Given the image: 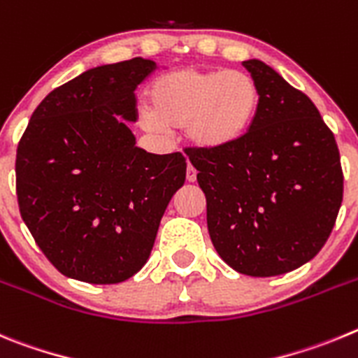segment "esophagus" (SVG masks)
Returning <instances> with one entry per match:
<instances>
[{"label": "esophagus", "instance_id": "1", "mask_svg": "<svg viewBox=\"0 0 358 358\" xmlns=\"http://www.w3.org/2000/svg\"><path fill=\"white\" fill-rule=\"evenodd\" d=\"M187 182H196V169L192 164H187Z\"/></svg>", "mask_w": 358, "mask_h": 358}]
</instances>
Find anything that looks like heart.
I'll return each instance as SVG.
<instances>
[{"label":"heart","instance_id":"1","mask_svg":"<svg viewBox=\"0 0 358 358\" xmlns=\"http://www.w3.org/2000/svg\"><path fill=\"white\" fill-rule=\"evenodd\" d=\"M143 124L182 128L189 144L221 151L246 137L260 108V89L243 71L185 69L160 76L148 89Z\"/></svg>","mask_w":358,"mask_h":358}]
</instances>
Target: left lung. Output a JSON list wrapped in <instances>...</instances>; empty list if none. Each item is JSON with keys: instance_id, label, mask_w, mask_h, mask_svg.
I'll list each match as a JSON object with an SVG mask.
<instances>
[{"instance_id": "8db88e82", "label": "left lung", "mask_w": 358, "mask_h": 358, "mask_svg": "<svg viewBox=\"0 0 358 358\" xmlns=\"http://www.w3.org/2000/svg\"><path fill=\"white\" fill-rule=\"evenodd\" d=\"M260 108L246 137L221 151L189 148L207 198V227L235 271L276 276L314 259L343 203L339 148L307 94L246 60Z\"/></svg>"}]
</instances>
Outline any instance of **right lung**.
Masks as SVG:
<instances>
[{"instance_id": "add662e5", "label": "right lung", "mask_w": 358, "mask_h": 358, "mask_svg": "<svg viewBox=\"0 0 358 358\" xmlns=\"http://www.w3.org/2000/svg\"><path fill=\"white\" fill-rule=\"evenodd\" d=\"M155 69L137 57L85 71L41 101L19 141V212L69 278L119 283L141 271L185 182L182 153H146L127 127L134 91Z\"/></svg>"}]
</instances>
